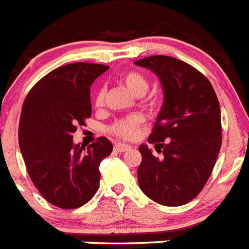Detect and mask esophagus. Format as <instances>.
<instances>
[{"instance_id":"1","label":"esophagus","mask_w":249,"mask_h":249,"mask_svg":"<svg viewBox=\"0 0 249 249\" xmlns=\"http://www.w3.org/2000/svg\"><path fill=\"white\" fill-rule=\"evenodd\" d=\"M114 149H115L116 151L124 152V151H126V150L131 149V146H130L129 144H123V142H116V144L114 145Z\"/></svg>"}]
</instances>
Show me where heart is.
<instances>
[{
  "mask_svg": "<svg viewBox=\"0 0 249 249\" xmlns=\"http://www.w3.org/2000/svg\"><path fill=\"white\" fill-rule=\"evenodd\" d=\"M123 82H124L125 87L129 89L134 95L136 97H140V95H144L146 93L147 88H149V82H147L146 77L144 74H141L139 71H127L123 75ZM105 98V89L100 88L99 90L95 94V99L94 103L97 107H102L103 103H104ZM142 123V118L140 115H130L125 119L119 120L116 122L115 124L111 126V131H113L115 135L120 136V138L124 139H133L135 138L136 134H138L139 126Z\"/></svg>",
  "mask_w": 249,
  "mask_h": 249,
  "instance_id": "b5f03b06",
  "label": "heart"
}]
</instances>
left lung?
Instances as JSON below:
<instances>
[{
  "mask_svg": "<svg viewBox=\"0 0 249 249\" xmlns=\"http://www.w3.org/2000/svg\"><path fill=\"white\" fill-rule=\"evenodd\" d=\"M134 63L154 71L163 91V104L147 139L162 156L152 155L147 145L139 146V186L160 205H185L203 189L221 149L218 99L207 78L182 60L151 55Z\"/></svg>",
  "mask_w": 249,
  "mask_h": 249,
  "instance_id": "obj_1",
  "label": "left lung"
}]
</instances>
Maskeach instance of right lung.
Returning <instances> with one entry per match:
<instances>
[{"mask_svg": "<svg viewBox=\"0 0 249 249\" xmlns=\"http://www.w3.org/2000/svg\"><path fill=\"white\" fill-rule=\"evenodd\" d=\"M108 66L71 63L42 78L22 107L18 142L27 171L49 203L73 210L86 205L99 189L102 160L113 144L102 136L75 145L77 125L91 115L90 87Z\"/></svg>", "mask_w": 249, "mask_h": 249, "instance_id": "add662e5", "label": "right lung"}]
</instances>
